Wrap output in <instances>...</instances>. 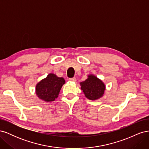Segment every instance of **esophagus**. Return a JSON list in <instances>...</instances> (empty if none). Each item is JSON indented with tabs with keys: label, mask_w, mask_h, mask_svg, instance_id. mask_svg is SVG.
Here are the masks:
<instances>
[{
	"label": "esophagus",
	"mask_w": 149,
	"mask_h": 149,
	"mask_svg": "<svg viewBox=\"0 0 149 149\" xmlns=\"http://www.w3.org/2000/svg\"><path fill=\"white\" fill-rule=\"evenodd\" d=\"M69 80L70 81H73V82H75L76 81V78H70Z\"/></svg>",
	"instance_id": "obj_1"
}]
</instances>
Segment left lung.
Listing matches in <instances>:
<instances>
[{"label":"left lung","mask_w":149,"mask_h":149,"mask_svg":"<svg viewBox=\"0 0 149 149\" xmlns=\"http://www.w3.org/2000/svg\"><path fill=\"white\" fill-rule=\"evenodd\" d=\"M80 85L85 96L90 100H96L101 97L106 89L104 83L93 74H89L88 78L81 82Z\"/></svg>","instance_id":"1"}]
</instances>
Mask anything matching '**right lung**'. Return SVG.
Masks as SVG:
<instances>
[{
  "instance_id": "right-lung-1",
  "label": "right lung",
  "mask_w": 149,
  "mask_h": 149,
  "mask_svg": "<svg viewBox=\"0 0 149 149\" xmlns=\"http://www.w3.org/2000/svg\"><path fill=\"white\" fill-rule=\"evenodd\" d=\"M65 83L63 78L49 73L36 85L35 92L40 100L46 102L54 101L59 95L62 86Z\"/></svg>"
}]
</instances>
